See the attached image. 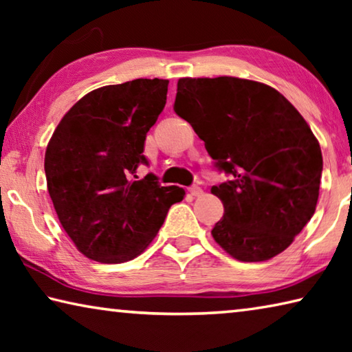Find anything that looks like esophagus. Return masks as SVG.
Masks as SVG:
<instances>
[{
	"label": "esophagus",
	"instance_id": "obj_1",
	"mask_svg": "<svg viewBox=\"0 0 352 352\" xmlns=\"http://www.w3.org/2000/svg\"><path fill=\"white\" fill-rule=\"evenodd\" d=\"M189 192H190V195H194V197H199V195L204 194V189L197 186V184H192V186L189 188Z\"/></svg>",
	"mask_w": 352,
	"mask_h": 352
}]
</instances>
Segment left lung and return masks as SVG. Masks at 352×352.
<instances>
[{
  "label": "left lung",
  "instance_id": "8db88e82",
  "mask_svg": "<svg viewBox=\"0 0 352 352\" xmlns=\"http://www.w3.org/2000/svg\"><path fill=\"white\" fill-rule=\"evenodd\" d=\"M174 111L230 177L211 189L225 208L214 241L243 262L284 252L314 216L323 172L305 118L275 88L228 76L180 79Z\"/></svg>",
  "mask_w": 352,
  "mask_h": 352
}]
</instances>
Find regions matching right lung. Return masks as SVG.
I'll return each mask as SVG.
<instances>
[{
	"instance_id": "add662e5",
	"label": "right lung",
	"mask_w": 352,
	"mask_h": 352,
	"mask_svg": "<svg viewBox=\"0 0 352 352\" xmlns=\"http://www.w3.org/2000/svg\"><path fill=\"white\" fill-rule=\"evenodd\" d=\"M169 80L98 88L63 116L47 144L45 174L58 220L82 254L119 264L142 253L184 189L147 174L146 135L166 105Z\"/></svg>"
}]
</instances>
